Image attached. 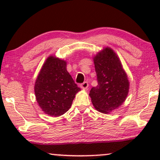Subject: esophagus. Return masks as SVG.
<instances>
[{"label":"esophagus","instance_id":"34e87169","mask_svg":"<svg viewBox=\"0 0 160 160\" xmlns=\"http://www.w3.org/2000/svg\"><path fill=\"white\" fill-rule=\"evenodd\" d=\"M88 86H89V84H88L87 82H84L80 84V87H81V89H86L88 88Z\"/></svg>","mask_w":160,"mask_h":160}]
</instances>
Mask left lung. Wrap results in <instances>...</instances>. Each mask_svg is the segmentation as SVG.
Returning a JSON list of instances; mask_svg holds the SVG:
<instances>
[{
  "instance_id": "obj_1",
  "label": "left lung",
  "mask_w": 160,
  "mask_h": 160,
  "mask_svg": "<svg viewBox=\"0 0 160 160\" xmlns=\"http://www.w3.org/2000/svg\"><path fill=\"white\" fill-rule=\"evenodd\" d=\"M98 85L89 96L97 111L109 113L120 107L129 91V81L120 58L110 47H104L93 57Z\"/></svg>"
}]
</instances>
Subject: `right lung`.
Returning <instances> with one entry per match:
<instances>
[{
	"label": "right lung",
	"instance_id": "obj_1",
	"mask_svg": "<svg viewBox=\"0 0 160 160\" xmlns=\"http://www.w3.org/2000/svg\"><path fill=\"white\" fill-rule=\"evenodd\" d=\"M80 89L67 71V62L56 56L46 59L34 83L38 105L46 114L59 117L71 108Z\"/></svg>",
	"mask_w": 160,
	"mask_h": 160
}]
</instances>
